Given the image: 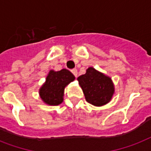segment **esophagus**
<instances>
[{
    "label": "esophagus",
    "mask_w": 151,
    "mask_h": 151,
    "mask_svg": "<svg viewBox=\"0 0 151 151\" xmlns=\"http://www.w3.org/2000/svg\"><path fill=\"white\" fill-rule=\"evenodd\" d=\"M71 72H72V73H73V75L77 78V76H78V70H77V69H73V70H71Z\"/></svg>",
    "instance_id": "obj_1"
}]
</instances>
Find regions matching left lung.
Segmentation results:
<instances>
[{
    "label": "left lung",
    "mask_w": 151,
    "mask_h": 151,
    "mask_svg": "<svg viewBox=\"0 0 151 151\" xmlns=\"http://www.w3.org/2000/svg\"><path fill=\"white\" fill-rule=\"evenodd\" d=\"M81 88L88 103L96 106H101L111 100L114 93V85L111 78L88 67L86 73L78 78Z\"/></svg>",
    "instance_id": "obj_1"
}]
</instances>
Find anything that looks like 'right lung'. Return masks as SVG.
Wrapping results in <instances>:
<instances>
[{
	"label": "right lung",
	"mask_w": 151,
	"mask_h": 151,
	"mask_svg": "<svg viewBox=\"0 0 151 151\" xmlns=\"http://www.w3.org/2000/svg\"><path fill=\"white\" fill-rule=\"evenodd\" d=\"M74 79L73 73L66 69L59 71L50 70L45 82L39 90L41 99L48 105H59L63 101L65 87Z\"/></svg>",
	"instance_id": "obj_1"
}]
</instances>
